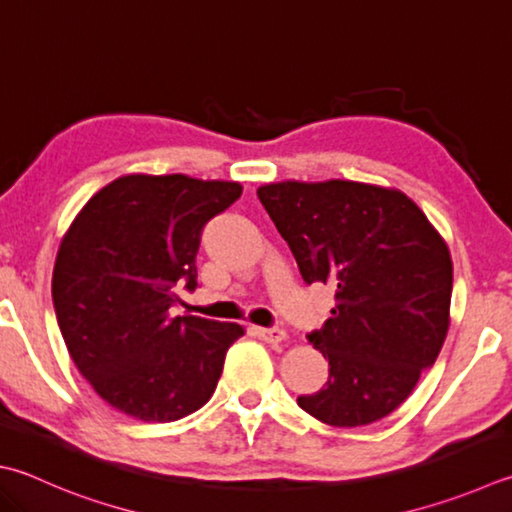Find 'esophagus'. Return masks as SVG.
Listing matches in <instances>:
<instances>
[{
	"label": "esophagus",
	"instance_id": "1",
	"mask_svg": "<svg viewBox=\"0 0 512 512\" xmlns=\"http://www.w3.org/2000/svg\"><path fill=\"white\" fill-rule=\"evenodd\" d=\"M256 334L267 343H283L287 339V334L278 327H256Z\"/></svg>",
	"mask_w": 512,
	"mask_h": 512
}]
</instances>
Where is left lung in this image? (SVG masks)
Returning a JSON list of instances; mask_svg holds the SVG:
<instances>
[{"mask_svg":"<svg viewBox=\"0 0 512 512\" xmlns=\"http://www.w3.org/2000/svg\"><path fill=\"white\" fill-rule=\"evenodd\" d=\"M305 283L334 287L332 316L307 339L330 361L298 406L334 428H359L406 401L437 361L450 325L446 240L403 191L354 180L258 187Z\"/></svg>","mask_w":512,"mask_h":512,"instance_id":"1","label":"left lung"}]
</instances>
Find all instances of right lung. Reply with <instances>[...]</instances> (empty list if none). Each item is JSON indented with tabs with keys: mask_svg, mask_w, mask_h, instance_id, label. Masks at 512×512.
Listing matches in <instances>:
<instances>
[{
	"mask_svg": "<svg viewBox=\"0 0 512 512\" xmlns=\"http://www.w3.org/2000/svg\"><path fill=\"white\" fill-rule=\"evenodd\" d=\"M240 182L129 173L93 194L57 249L53 305L77 370L127 417L169 423L200 410L243 325L171 318L176 289H196L207 220Z\"/></svg>",
	"mask_w": 512,
	"mask_h": 512,
	"instance_id": "add662e5",
	"label": "right lung"
}]
</instances>
